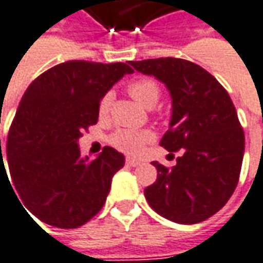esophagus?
<instances>
[{
	"label": "esophagus",
	"mask_w": 263,
	"mask_h": 263,
	"mask_svg": "<svg viewBox=\"0 0 263 263\" xmlns=\"http://www.w3.org/2000/svg\"><path fill=\"white\" fill-rule=\"evenodd\" d=\"M125 163H127L128 166H133V167H136V166H139V164H141L142 161H141V160H138V159H132V157H127V159H125Z\"/></svg>",
	"instance_id": "34e87169"
}]
</instances>
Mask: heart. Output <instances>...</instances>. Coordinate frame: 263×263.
<instances>
[{"label": "heart", "mask_w": 263, "mask_h": 263, "mask_svg": "<svg viewBox=\"0 0 263 263\" xmlns=\"http://www.w3.org/2000/svg\"><path fill=\"white\" fill-rule=\"evenodd\" d=\"M128 94L138 102V103L151 109L154 107L160 99V88L153 79H136L133 82H130L128 86ZM110 104H112V94H104L99 103V115L100 118H106L109 115L110 110ZM151 139V133L149 132H133V130H120L117 132L112 138L110 142L115 148H118L122 153L127 154H138L143 148V145Z\"/></svg>", "instance_id": "heart-1"}]
</instances>
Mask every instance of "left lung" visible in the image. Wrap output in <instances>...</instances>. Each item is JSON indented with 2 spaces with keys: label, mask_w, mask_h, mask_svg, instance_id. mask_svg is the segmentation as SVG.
I'll return each instance as SVG.
<instances>
[{
  "label": "left lung",
  "mask_w": 263,
  "mask_h": 263,
  "mask_svg": "<svg viewBox=\"0 0 263 263\" xmlns=\"http://www.w3.org/2000/svg\"><path fill=\"white\" fill-rule=\"evenodd\" d=\"M166 85L172 118L160 145L182 151L172 169L153 161L157 179L145 189L149 206L161 217L200 223L221 210L235 192L244 157V130L228 91L205 68L181 58L130 61Z\"/></svg>",
  "instance_id": "left-lung-1"
}]
</instances>
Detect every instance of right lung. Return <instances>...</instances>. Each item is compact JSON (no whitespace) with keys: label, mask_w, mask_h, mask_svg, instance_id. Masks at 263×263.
Segmentation results:
<instances>
[{"label":"right lung","mask_w":263,"mask_h":263,"mask_svg":"<svg viewBox=\"0 0 263 263\" xmlns=\"http://www.w3.org/2000/svg\"><path fill=\"white\" fill-rule=\"evenodd\" d=\"M133 73L128 63L67 61L27 88L7 138L11 181L27 210L43 223L76 229L103 208L124 156L104 146L82 157L78 141L99 120L104 94Z\"/></svg>","instance_id":"1"}]
</instances>
